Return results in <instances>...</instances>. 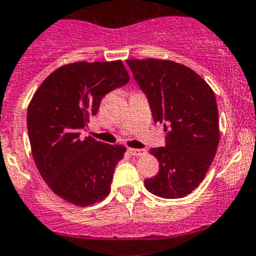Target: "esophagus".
<instances>
[{"mask_svg": "<svg viewBox=\"0 0 256 256\" xmlns=\"http://www.w3.org/2000/svg\"><path fill=\"white\" fill-rule=\"evenodd\" d=\"M128 152L134 156H144L146 151L142 150V148H128Z\"/></svg>", "mask_w": 256, "mask_h": 256, "instance_id": "esophagus-1", "label": "esophagus"}]
</instances>
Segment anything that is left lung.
Segmentation results:
<instances>
[{
  "label": "left lung",
  "mask_w": 256,
  "mask_h": 256,
  "mask_svg": "<svg viewBox=\"0 0 256 256\" xmlns=\"http://www.w3.org/2000/svg\"><path fill=\"white\" fill-rule=\"evenodd\" d=\"M148 96L155 122L164 124L166 145L151 148L158 172L145 188L164 199H180L204 180L219 145L216 98L194 70L170 60H128Z\"/></svg>",
  "instance_id": "8db88e82"
}]
</instances>
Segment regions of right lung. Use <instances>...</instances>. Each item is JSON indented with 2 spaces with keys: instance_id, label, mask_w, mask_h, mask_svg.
Returning a JSON list of instances; mask_svg holds the SVG:
<instances>
[{
  "instance_id": "obj_1",
  "label": "right lung",
  "mask_w": 256,
  "mask_h": 256,
  "mask_svg": "<svg viewBox=\"0 0 256 256\" xmlns=\"http://www.w3.org/2000/svg\"><path fill=\"white\" fill-rule=\"evenodd\" d=\"M130 80L122 61L68 64L44 78L30 101L27 128L34 164L61 199L78 206L101 202L126 148L80 130L96 115L104 96Z\"/></svg>"
}]
</instances>
